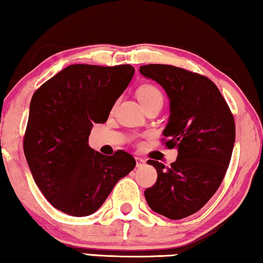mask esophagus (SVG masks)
<instances>
[{
	"label": "esophagus",
	"mask_w": 263,
	"mask_h": 263,
	"mask_svg": "<svg viewBox=\"0 0 263 263\" xmlns=\"http://www.w3.org/2000/svg\"><path fill=\"white\" fill-rule=\"evenodd\" d=\"M136 162H137V167H142V166L145 164V160L144 159L139 158V156H136Z\"/></svg>",
	"instance_id": "34e87169"
}]
</instances>
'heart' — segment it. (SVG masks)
Wrapping results in <instances>:
<instances>
[{"instance_id":"1","label":"heart","mask_w":263,"mask_h":263,"mask_svg":"<svg viewBox=\"0 0 263 263\" xmlns=\"http://www.w3.org/2000/svg\"><path fill=\"white\" fill-rule=\"evenodd\" d=\"M137 97L144 108L151 104H155V103H160L161 105L164 103V97H162L160 89L153 85L141 86L137 89Z\"/></svg>"}]
</instances>
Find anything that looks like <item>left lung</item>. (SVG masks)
Returning <instances> with one entry per match:
<instances>
[{
  "label": "left lung",
  "mask_w": 263,
  "mask_h": 263,
  "mask_svg": "<svg viewBox=\"0 0 263 263\" xmlns=\"http://www.w3.org/2000/svg\"><path fill=\"white\" fill-rule=\"evenodd\" d=\"M139 72L158 82L170 99V116L162 132L167 148H176L171 166L148 160L158 172L145 189L149 208L181 220L200 210L223 179L235 141V124L217 86L206 76L174 65H142Z\"/></svg>",
  "instance_id": "8db88e82"
}]
</instances>
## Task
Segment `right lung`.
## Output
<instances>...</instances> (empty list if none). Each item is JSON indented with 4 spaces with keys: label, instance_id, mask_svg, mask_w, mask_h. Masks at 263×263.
<instances>
[{
    "label": "right lung",
    "instance_id": "add662e5",
    "mask_svg": "<svg viewBox=\"0 0 263 263\" xmlns=\"http://www.w3.org/2000/svg\"><path fill=\"white\" fill-rule=\"evenodd\" d=\"M134 74L128 64L69 65L32 96L24 154L35 183L59 211L76 217L93 214L135 168L128 153L107 156L88 145L93 124L108 120Z\"/></svg>",
    "mask_w": 263,
    "mask_h": 263
}]
</instances>
